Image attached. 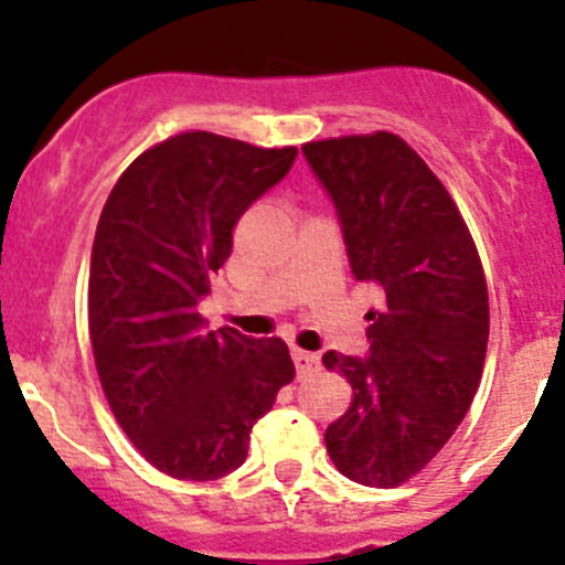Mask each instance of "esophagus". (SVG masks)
Segmentation results:
<instances>
[{
  "mask_svg": "<svg viewBox=\"0 0 565 565\" xmlns=\"http://www.w3.org/2000/svg\"><path fill=\"white\" fill-rule=\"evenodd\" d=\"M292 361H295V369H298V374H309L319 366V358L315 355V352L298 350V347L292 350Z\"/></svg>",
  "mask_w": 565,
  "mask_h": 565,
  "instance_id": "obj_1",
  "label": "esophagus"
}]
</instances>
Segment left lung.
<instances>
[{
  "label": "left lung",
  "instance_id": "1",
  "mask_svg": "<svg viewBox=\"0 0 565 565\" xmlns=\"http://www.w3.org/2000/svg\"><path fill=\"white\" fill-rule=\"evenodd\" d=\"M333 196L358 281L383 292L369 311V358L322 355L352 385L324 429L335 470L393 489L418 476L470 409L489 341L481 256L457 202L424 158L388 130L303 145Z\"/></svg>",
  "mask_w": 565,
  "mask_h": 565
}]
</instances>
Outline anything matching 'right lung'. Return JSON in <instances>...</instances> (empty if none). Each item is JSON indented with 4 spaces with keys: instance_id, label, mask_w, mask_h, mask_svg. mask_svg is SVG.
<instances>
[{
    "instance_id": "add662e5",
    "label": "right lung",
    "mask_w": 565,
    "mask_h": 565,
    "mask_svg": "<svg viewBox=\"0 0 565 565\" xmlns=\"http://www.w3.org/2000/svg\"><path fill=\"white\" fill-rule=\"evenodd\" d=\"M295 156L185 130L141 152L100 213L87 300L100 388L141 457L180 481L237 470L295 377L281 339L207 330L196 311L241 215Z\"/></svg>"
}]
</instances>
